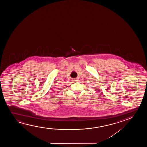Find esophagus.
Returning <instances> with one entry per match:
<instances>
[{"label": "esophagus", "mask_w": 147, "mask_h": 147, "mask_svg": "<svg viewBox=\"0 0 147 147\" xmlns=\"http://www.w3.org/2000/svg\"><path fill=\"white\" fill-rule=\"evenodd\" d=\"M74 80L75 81H77V79H74Z\"/></svg>", "instance_id": "esophagus-1"}]
</instances>
